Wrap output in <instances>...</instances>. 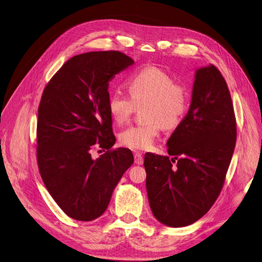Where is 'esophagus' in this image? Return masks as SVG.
<instances>
[{
  "label": "esophagus",
  "instance_id": "1",
  "mask_svg": "<svg viewBox=\"0 0 262 262\" xmlns=\"http://www.w3.org/2000/svg\"><path fill=\"white\" fill-rule=\"evenodd\" d=\"M143 161H144V159H143L142 153L136 152L135 153V162H136V164L141 165V164H143Z\"/></svg>",
  "mask_w": 262,
  "mask_h": 262
}]
</instances>
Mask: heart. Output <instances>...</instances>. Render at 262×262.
<instances>
[{"label": "heart", "instance_id": "heart-1", "mask_svg": "<svg viewBox=\"0 0 262 262\" xmlns=\"http://www.w3.org/2000/svg\"><path fill=\"white\" fill-rule=\"evenodd\" d=\"M130 95L113 91L107 99V110L114 122L122 124L130 119L137 106L145 105L150 122L133 124L120 132L119 141L131 150H148L160 136L162 126L179 125L189 105L187 89L157 67H146L127 79Z\"/></svg>", "mask_w": 262, "mask_h": 262}]
</instances>
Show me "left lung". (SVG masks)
Returning <instances> with one entry per match:
<instances>
[{"instance_id": "left-lung-1", "label": "left lung", "mask_w": 262, "mask_h": 262, "mask_svg": "<svg viewBox=\"0 0 262 262\" xmlns=\"http://www.w3.org/2000/svg\"><path fill=\"white\" fill-rule=\"evenodd\" d=\"M235 139L225 79L212 64L196 69L189 111L167 142L173 158L144 156L149 205L159 222L186 227L209 211L223 187Z\"/></svg>"}]
</instances>
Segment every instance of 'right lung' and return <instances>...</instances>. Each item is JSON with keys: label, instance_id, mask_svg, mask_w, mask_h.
<instances>
[{"label": "right lung", "instance_id": "add662e5", "mask_svg": "<svg viewBox=\"0 0 262 262\" xmlns=\"http://www.w3.org/2000/svg\"><path fill=\"white\" fill-rule=\"evenodd\" d=\"M135 61L119 51L75 55L50 80L37 120V164L49 193L80 221L103 214L112 192L135 159L116 143L107 110L109 81ZM94 147L108 151L98 159ZM104 151V150H103Z\"/></svg>", "mask_w": 262, "mask_h": 262}]
</instances>
